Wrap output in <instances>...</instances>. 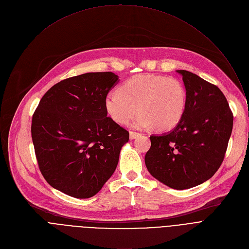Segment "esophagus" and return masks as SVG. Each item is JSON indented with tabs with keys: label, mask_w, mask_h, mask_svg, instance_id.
Instances as JSON below:
<instances>
[{
	"label": "esophagus",
	"mask_w": 249,
	"mask_h": 249,
	"mask_svg": "<svg viewBox=\"0 0 249 249\" xmlns=\"http://www.w3.org/2000/svg\"><path fill=\"white\" fill-rule=\"evenodd\" d=\"M140 135H141L140 133H137V132H133V131H131V132H130V139H131V140H134V139L138 138Z\"/></svg>",
	"instance_id": "obj_1"
}]
</instances>
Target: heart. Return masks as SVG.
Here are the masks:
<instances>
[{
  "label": "heart",
  "mask_w": 249,
  "mask_h": 249,
  "mask_svg": "<svg viewBox=\"0 0 249 249\" xmlns=\"http://www.w3.org/2000/svg\"><path fill=\"white\" fill-rule=\"evenodd\" d=\"M108 116L120 125L133 122L138 129L168 131L178 125L186 109V90L180 81L153 74H140L127 80L119 91L104 99ZM138 108L137 109L136 107Z\"/></svg>",
  "instance_id": "1"
}]
</instances>
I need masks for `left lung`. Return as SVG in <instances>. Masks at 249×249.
Here are the masks:
<instances>
[{
	"instance_id": "1",
	"label": "left lung",
	"mask_w": 249,
	"mask_h": 249,
	"mask_svg": "<svg viewBox=\"0 0 249 249\" xmlns=\"http://www.w3.org/2000/svg\"><path fill=\"white\" fill-rule=\"evenodd\" d=\"M186 89L185 113L172 131L152 135L145 157L149 172L164 185L183 190L210 179L221 166L233 116L221 89L185 70H177Z\"/></svg>"
}]
</instances>
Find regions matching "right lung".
<instances>
[{"label":"right lung","mask_w":249,"mask_h":249,"mask_svg":"<svg viewBox=\"0 0 249 249\" xmlns=\"http://www.w3.org/2000/svg\"><path fill=\"white\" fill-rule=\"evenodd\" d=\"M118 82L111 72L87 73L61 81L41 98L31 137L39 169L53 188L89 198L115 171L129 132L107 117L104 99Z\"/></svg>","instance_id":"right-lung-1"}]
</instances>
